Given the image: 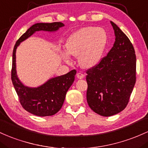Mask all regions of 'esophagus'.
Segmentation results:
<instances>
[{
	"mask_svg": "<svg viewBox=\"0 0 148 148\" xmlns=\"http://www.w3.org/2000/svg\"><path fill=\"white\" fill-rule=\"evenodd\" d=\"M84 74L82 73L78 72L77 73V78L82 79V78H84Z\"/></svg>",
	"mask_w": 148,
	"mask_h": 148,
	"instance_id": "1",
	"label": "esophagus"
}]
</instances>
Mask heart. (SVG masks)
Returning a JSON list of instances; mask_svg holds the SVG:
<instances>
[{"label":"heart","instance_id":"1","mask_svg":"<svg viewBox=\"0 0 148 148\" xmlns=\"http://www.w3.org/2000/svg\"><path fill=\"white\" fill-rule=\"evenodd\" d=\"M107 43V34L101 28L85 27L74 33L66 43L67 53L73 56H78V62L82 68L94 67L100 62ZM66 61L70 57L63 53Z\"/></svg>","mask_w":148,"mask_h":148}]
</instances>
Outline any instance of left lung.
<instances>
[{
    "label": "left lung",
    "mask_w": 148,
    "mask_h": 148,
    "mask_svg": "<svg viewBox=\"0 0 148 148\" xmlns=\"http://www.w3.org/2000/svg\"><path fill=\"white\" fill-rule=\"evenodd\" d=\"M115 42L97 65L86 71L87 100L90 108L104 117L127 107L136 79V57L130 40L110 21Z\"/></svg>",
    "instance_id": "1"
}]
</instances>
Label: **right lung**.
Instances as JSON below:
<instances>
[{
	"label": "right lung",
	"instance_id": "add662e5",
	"mask_svg": "<svg viewBox=\"0 0 148 148\" xmlns=\"http://www.w3.org/2000/svg\"><path fill=\"white\" fill-rule=\"evenodd\" d=\"M64 26L61 22L38 23L33 25L17 40L13 49L12 82L23 108L34 115L45 117L53 115L59 112L65 100L66 92L74 82L76 71L72 70L64 75L50 79L39 87H25L16 75V49L19 43L30 37L36 31H55Z\"/></svg>",
	"mask_w": 148,
	"mask_h": 148
}]
</instances>
